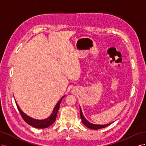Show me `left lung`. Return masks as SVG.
Returning a JSON list of instances; mask_svg holds the SVG:
<instances>
[{"instance_id": "left-lung-1", "label": "left lung", "mask_w": 146, "mask_h": 146, "mask_svg": "<svg viewBox=\"0 0 146 146\" xmlns=\"http://www.w3.org/2000/svg\"><path fill=\"white\" fill-rule=\"evenodd\" d=\"M80 117L82 119V121L83 122V123H84V125H85L88 128L91 129H93V130H98V129H102V128H105L106 127L108 126L109 125L111 124V123H108V124L107 125H96V124H92V123H90L88 122L86 119L84 117L83 113L82 111V110L80 108Z\"/></svg>"}]
</instances>
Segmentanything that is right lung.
I'll use <instances>...</instances> for the list:
<instances>
[{
	"instance_id": "right-lung-1",
	"label": "right lung",
	"mask_w": 146,
	"mask_h": 146,
	"mask_svg": "<svg viewBox=\"0 0 146 146\" xmlns=\"http://www.w3.org/2000/svg\"><path fill=\"white\" fill-rule=\"evenodd\" d=\"M64 97V96H63V98L58 101V102L56 104L54 110H53V112L51 114V115L48 118L44 119V120H37V119H35L28 116L20 109L19 106L17 105L16 102V104L17 105V108H18V110L19 111V113L21 114L22 117L23 118L24 120L27 122L28 124L30 125L31 126H32L33 127L37 128V129H46V128H47L49 126H50L52 124H53V123L55 121L57 113H58V109L60 108V103Z\"/></svg>"
}]
</instances>
